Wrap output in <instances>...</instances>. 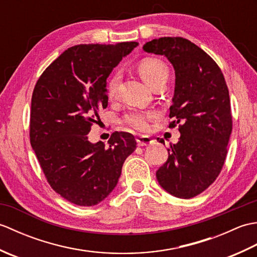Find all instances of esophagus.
<instances>
[{
    "instance_id": "1",
    "label": "esophagus",
    "mask_w": 257,
    "mask_h": 257,
    "mask_svg": "<svg viewBox=\"0 0 257 257\" xmlns=\"http://www.w3.org/2000/svg\"><path fill=\"white\" fill-rule=\"evenodd\" d=\"M137 144L139 147L151 146L154 145V140H152L150 137H147V136H139L137 138Z\"/></svg>"
}]
</instances>
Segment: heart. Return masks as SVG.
Listing matches in <instances>:
<instances>
[{"instance_id": "1", "label": "heart", "mask_w": 257, "mask_h": 257, "mask_svg": "<svg viewBox=\"0 0 257 257\" xmlns=\"http://www.w3.org/2000/svg\"><path fill=\"white\" fill-rule=\"evenodd\" d=\"M138 72L141 78L145 80L147 85L151 88L160 83H167L169 70L167 65L157 58H146L141 61L138 65ZM119 74H114L108 83V96L112 98L117 92V87L119 83ZM155 117L154 112L145 111H135L129 113L125 117V122L133 125L138 130H146L148 127V120Z\"/></svg>"}]
</instances>
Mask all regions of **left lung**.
<instances>
[{"label":"left lung","instance_id":"left-lung-1","mask_svg":"<svg viewBox=\"0 0 257 257\" xmlns=\"http://www.w3.org/2000/svg\"><path fill=\"white\" fill-rule=\"evenodd\" d=\"M163 55L176 75L169 127L179 124L178 144L156 176L160 187L180 199H191L215 181L226 157L232 133L230 95L216 63L182 37H160L143 46Z\"/></svg>","mask_w":257,"mask_h":257}]
</instances>
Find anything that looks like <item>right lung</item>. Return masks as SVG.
<instances>
[{
	"label": "right lung",
	"instance_id": "1",
	"mask_svg": "<svg viewBox=\"0 0 257 257\" xmlns=\"http://www.w3.org/2000/svg\"><path fill=\"white\" fill-rule=\"evenodd\" d=\"M137 42L69 47L37 80L31 103V146L53 190L76 205L105 200L119 181L135 137L114 133L106 146L88 140L108 106L107 78Z\"/></svg>",
	"mask_w": 257,
	"mask_h": 257
}]
</instances>
